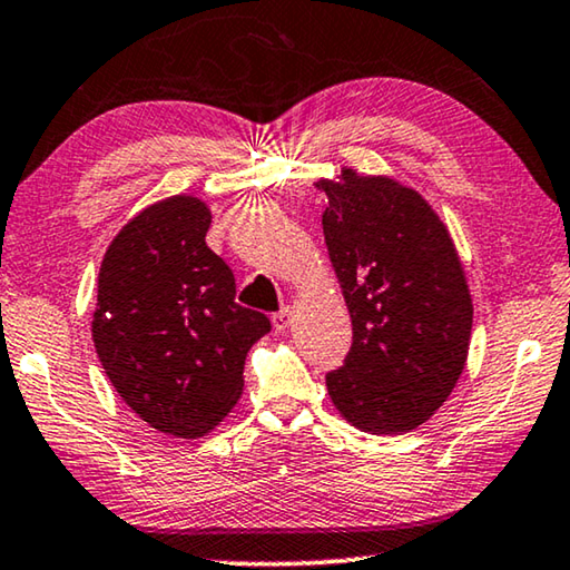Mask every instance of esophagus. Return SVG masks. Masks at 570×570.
Returning <instances> with one entry per match:
<instances>
[{"mask_svg":"<svg viewBox=\"0 0 570 570\" xmlns=\"http://www.w3.org/2000/svg\"><path fill=\"white\" fill-rule=\"evenodd\" d=\"M271 322H274V330L276 332H286L288 327H292V309H282V312H276L274 317H271Z\"/></svg>","mask_w":570,"mask_h":570,"instance_id":"esophagus-1","label":"esophagus"}]
</instances>
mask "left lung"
<instances>
[{
    "label": "left lung",
    "instance_id": "1",
    "mask_svg": "<svg viewBox=\"0 0 570 570\" xmlns=\"http://www.w3.org/2000/svg\"><path fill=\"white\" fill-rule=\"evenodd\" d=\"M324 243L352 320L345 365L327 373L342 419L409 433L454 391L472 337V294L446 225L421 193L342 167L320 179Z\"/></svg>",
    "mask_w": 570,
    "mask_h": 570
}]
</instances>
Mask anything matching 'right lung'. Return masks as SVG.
Returning <instances> with one entry per match:
<instances>
[{"instance_id": "right-lung-1", "label": "right lung", "mask_w": 570, "mask_h": 570, "mask_svg": "<svg viewBox=\"0 0 570 570\" xmlns=\"http://www.w3.org/2000/svg\"><path fill=\"white\" fill-rule=\"evenodd\" d=\"M210 207L171 195L116 233L98 271L94 345L121 401L167 436L200 439L243 393L266 314L236 304V278L207 248Z\"/></svg>"}]
</instances>
